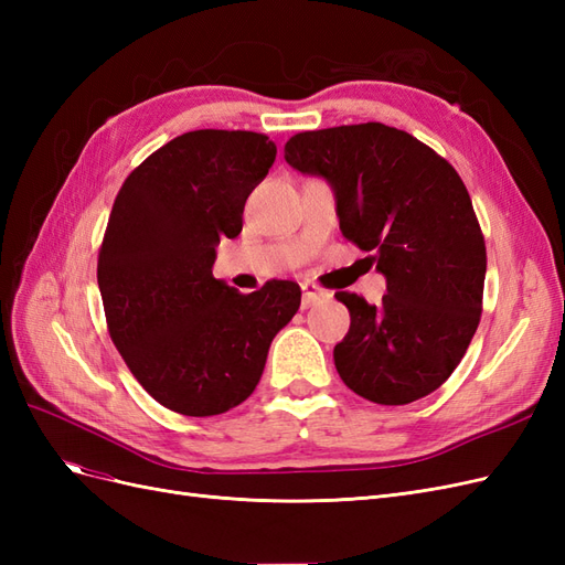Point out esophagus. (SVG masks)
Instances as JSON below:
<instances>
[{
    "label": "esophagus",
    "instance_id": "esophagus-1",
    "mask_svg": "<svg viewBox=\"0 0 565 565\" xmlns=\"http://www.w3.org/2000/svg\"><path fill=\"white\" fill-rule=\"evenodd\" d=\"M303 289V299H301V306L303 309H311L313 303H320V301H328L332 297V292H328V289H322L320 285L316 282H303L301 285Z\"/></svg>",
    "mask_w": 565,
    "mask_h": 565
}]
</instances>
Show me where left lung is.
I'll use <instances>...</instances> for the list:
<instances>
[{
	"mask_svg": "<svg viewBox=\"0 0 565 565\" xmlns=\"http://www.w3.org/2000/svg\"><path fill=\"white\" fill-rule=\"evenodd\" d=\"M285 160L328 179L341 235L386 278L380 306L334 295L351 313L334 347L339 377L380 405L429 396L465 358L483 311L486 241L465 181L413 134L382 122L295 134Z\"/></svg>",
	"mask_w": 565,
	"mask_h": 565,
	"instance_id": "1",
	"label": "left lung"
}]
</instances>
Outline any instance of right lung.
<instances>
[{
  "instance_id": "obj_1",
  "label": "right lung",
  "mask_w": 565,
  "mask_h": 565,
  "mask_svg": "<svg viewBox=\"0 0 565 565\" xmlns=\"http://www.w3.org/2000/svg\"><path fill=\"white\" fill-rule=\"evenodd\" d=\"M276 160L266 134L177 136L125 179L98 249V289L113 344L160 405L212 417L262 380L270 341L301 289L270 280L241 295L212 276L221 237L243 231L254 185Z\"/></svg>"
}]
</instances>
